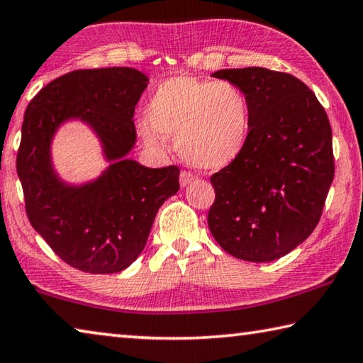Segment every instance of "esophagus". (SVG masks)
Instances as JSON below:
<instances>
[{
	"mask_svg": "<svg viewBox=\"0 0 363 363\" xmlns=\"http://www.w3.org/2000/svg\"><path fill=\"white\" fill-rule=\"evenodd\" d=\"M196 180V175L193 174V172H188V170H182L180 174V185L182 186H186L189 185V183Z\"/></svg>",
	"mask_w": 363,
	"mask_h": 363,
	"instance_id": "obj_1",
	"label": "esophagus"
}]
</instances>
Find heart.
Masks as SVG:
<instances>
[{"instance_id": "heart-1", "label": "heart", "mask_w": 363, "mask_h": 363, "mask_svg": "<svg viewBox=\"0 0 363 363\" xmlns=\"http://www.w3.org/2000/svg\"><path fill=\"white\" fill-rule=\"evenodd\" d=\"M140 133L159 145L177 137L180 155L194 167L215 170L242 155L250 137L252 108L247 94L231 81L174 76L162 81L148 104Z\"/></svg>"}]
</instances>
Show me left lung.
I'll return each mask as SVG.
<instances>
[{
  "instance_id": "1",
  "label": "left lung",
  "mask_w": 363,
  "mask_h": 363,
  "mask_svg": "<svg viewBox=\"0 0 363 363\" xmlns=\"http://www.w3.org/2000/svg\"><path fill=\"white\" fill-rule=\"evenodd\" d=\"M247 94L250 137L211 177L207 223L218 245L245 262H272L306 240L335 175L332 127L314 92L294 74L262 67L215 72Z\"/></svg>"
}]
</instances>
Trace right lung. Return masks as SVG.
Here are the masks:
<instances>
[{
  "label": "right lung",
  "mask_w": 363,
  "mask_h": 363,
  "mask_svg": "<svg viewBox=\"0 0 363 363\" xmlns=\"http://www.w3.org/2000/svg\"><path fill=\"white\" fill-rule=\"evenodd\" d=\"M146 84L148 78L129 67L74 69L44 86L25 111L16 161L25 212L55 255L82 272L114 274L135 262L159 207L180 188L177 165L148 169L125 157ZM72 117L94 127L113 161L82 187H67L50 165V138Z\"/></svg>",
  "instance_id": "right-lung-1"
}]
</instances>
